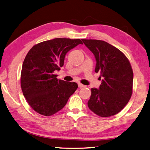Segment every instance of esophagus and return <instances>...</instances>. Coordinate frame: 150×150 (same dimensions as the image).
<instances>
[{"label": "esophagus", "instance_id": "1", "mask_svg": "<svg viewBox=\"0 0 150 150\" xmlns=\"http://www.w3.org/2000/svg\"><path fill=\"white\" fill-rule=\"evenodd\" d=\"M78 86H79V88H84V87H85L84 85L82 84H81V83H79V84H78Z\"/></svg>", "mask_w": 150, "mask_h": 150}]
</instances>
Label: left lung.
<instances>
[{"mask_svg":"<svg viewBox=\"0 0 150 150\" xmlns=\"http://www.w3.org/2000/svg\"><path fill=\"white\" fill-rule=\"evenodd\" d=\"M96 59L95 71L99 72V89L91 88L88 102L90 110L98 116L108 117L119 113L128 104L133 93V73L128 59L105 41L82 39Z\"/></svg>","mask_w":150,"mask_h":150,"instance_id":"obj_1","label":"left lung"}]
</instances>
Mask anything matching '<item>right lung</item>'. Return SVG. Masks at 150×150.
Returning a JSON list of instances; mask_svg holds the SVG:
<instances>
[{
    "label": "right lung",
    "instance_id": "1",
    "mask_svg": "<svg viewBox=\"0 0 150 150\" xmlns=\"http://www.w3.org/2000/svg\"><path fill=\"white\" fill-rule=\"evenodd\" d=\"M80 39L56 38L34 45L22 64L21 86L26 101L37 113L51 116L62 110L78 88L76 82L57 78L67 52L79 44Z\"/></svg>",
    "mask_w": 150,
    "mask_h": 150
}]
</instances>
